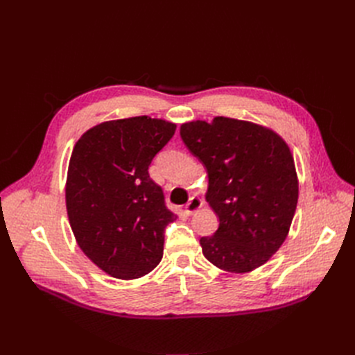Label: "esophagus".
<instances>
[{
    "mask_svg": "<svg viewBox=\"0 0 355 355\" xmlns=\"http://www.w3.org/2000/svg\"><path fill=\"white\" fill-rule=\"evenodd\" d=\"M202 207V201L200 197H192L185 206V211L187 214H194L197 210H200Z\"/></svg>",
    "mask_w": 355,
    "mask_h": 355,
    "instance_id": "1",
    "label": "esophagus"
}]
</instances>
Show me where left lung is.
Segmentation results:
<instances>
[{
    "label": "left lung",
    "mask_w": 355,
    "mask_h": 355,
    "mask_svg": "<svg viewBox=\"0 0 355 355\" xmlns=\"http://www.w3.org/2000/svg\"><path fill=\"white\" fill-rule=\"evenodd\" d=\"M182 141L207 170L206 201L219 228L202 254L219 270L245 274L271 259L292 225L299 196L293 154L270 127L230 116L180 125Z\"/></svg>",
    "instance_id": "1"
}]
</instances>
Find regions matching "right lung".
<instances>
[{
  "instance_id": "add662e5",
  "label": "right lung",
  "mask_w": 355,
  "mask_h": 355,
  "mask_svg": "<svg viewBox=\"0 0 355 355\" xmlns=\"http://www.w3.org/2000/svg\"><path fill=\"white\" fill-rule=\"evenodd\" d=\"M176 130L139 115L103 121L72 149L65 200L73 237L103 272L133 280L151 272L164 250V228L176 214L148 167Z\"/></svg>"
}]
</instances>
